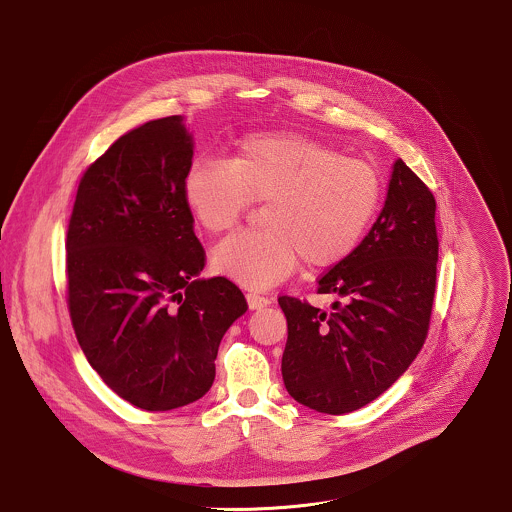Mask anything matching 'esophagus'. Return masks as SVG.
<instances>
[{
    "mask_svg": "<svg viewBox=\"0 0 512 512\" xmlns=\"http://www.w3.org/2000/svg\"><path fill=\"white\" fill-rule=\"evenodd\" d=\"M245 298H247L249 310H261V308H265V306L271 304V300H269L267 296H261V294H257V292H247Z\"/></svg>",
    "mask_w": 512,
    "mask_h": 512,
    "instance_id": "esophagus-1",
    "label": "esophagus"
}]
</instances>
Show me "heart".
<instances>
[{
    "mask_svg": "<svg viewBox=\"0 0 512 512\" xmlns=\"http://www.w3.org/2000/svg\"><path fill=\"white\" fill-rule=\"evenodd\" d=\"M183 198L212 236L232 230L253 200L265 202V228L234 234L210 255L214 273L263 290L300 259L312 271L347 259L376 216L382 175L370 161L302 132H251L230 159H195Z\"/></svg>",
    "mask_w": 512,
    "mask_h": 512,
    "instance_id": "b5f03b06",
    "label": "heart"
}]
</instances>
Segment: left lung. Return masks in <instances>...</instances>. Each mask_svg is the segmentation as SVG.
<instances>
[{"label":"left lung","mask_w":512,"mask_h":512,"mask_svg":"<svg viewBox=\"0 0 512 512\" xmlns=\"http://www.w3.org/2000/svg\"><path fill=\"white\" fill-rule=\"evenodd\" d=\"M431 189L397 159L386 204L353 253L319 276L333 312L280 296L288 321L282 378L319 413L343 415L384 394L423 349L433 314L438 237Z\"/></svg>","instance_id":"8db88e82"}]
</instances>
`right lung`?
<instances>
[{
    "label": "right lung",
    "mask_w": 512,
    "mask_h": 512,
    "mask_svg": "<svg viewBox=\"0 0 512 512\" xmlns=\"http://www.w3.org/2000/svg\"><path fill=\"white\" fill-rule=\"evenodd\" d=\"M193 142L181 117L122 134L79 179L66 234V300L103 382L146 411L206 394L228 327L247 312L226 276L198 280L206 253L183 198Z\"/></svg>",
    "instance_id": "1"
}]
</instances>
